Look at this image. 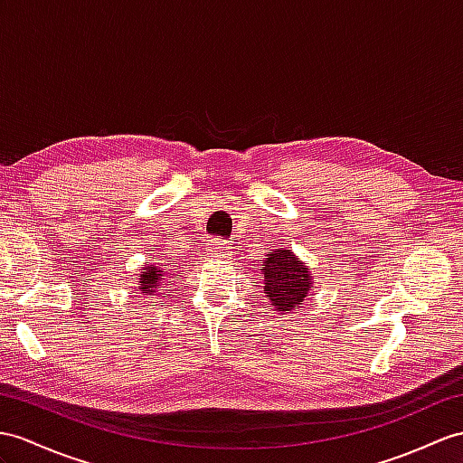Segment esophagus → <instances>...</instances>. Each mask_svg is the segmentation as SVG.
<instances>
[{"mask_svg":"<svg viewBox=\"0 0 463 463\" xmlns=\"http://www.w3.org/2000/svg\"><path fill=\"white\" fill-rule=\"evenodd\" d=\"M208 251L213 255V257H223L230 253V243L228 241H212Z\"/></svg>","mask_w":463,"mask_h":463,"instance_id":"1","label":"esophagus"}]
</instances>
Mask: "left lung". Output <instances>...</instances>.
Instances as JSON below:
<instances>
[{"label": "left lung", "instance_id": "left-lung-1", "mask_svg": "<svg viewBox=\"0 0 463 463\" xmlns=\"http://www.w3.org/2000/svg\"><path fill=\"white\" fill-rule=\"evenodd\" d=\"M265 295L275 310L297 308L310 290V273L304 263L288 250H277L265 261Z\"/></svg>", "mask_w": 463, "mask_h": 463}]
</instances>
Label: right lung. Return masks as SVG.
<instances>
[{
  "instance_id": "right-lung-1",
  "label": "right lung",
  "mask_w": 463,
  "mask_h": 463,
  "mask_svg": "<svg viewBox=\"0 0 463 463\" xmlns=\"http://www.w3.org/2000/svg\"><path fill=\"white\" fill-rule=\"evenodd\" d=\"M143 275H141V290H145L146 295H155L156 288L161 287L163 277H165V269L161 267H143Z\"/></svg>"
}]
</instances>
